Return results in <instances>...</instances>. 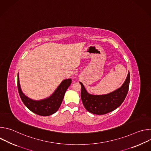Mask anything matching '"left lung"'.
<instances>
[{
    "mask_svg": "<svg viewBox=\"0 0 151 151\" xmlns=\"http://www.w3.org/2000/svg\"><path fill=\"white\" fill-rule=\"evenodd\" d=\"M130 76L128 72L127 79L121 87L105 95H91L87 93L83 85H81V100L85 109L96 115H104L118 107L125 100L128 93Z\"/></svg>",
    "mask_w": 151,
    "mask_h": 151,
    "instance_id": "left-lung-1",
    "label": "left lung"
}]
</instances>
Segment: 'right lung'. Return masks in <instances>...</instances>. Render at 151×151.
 I'll use <instances>...</instances> for the list:
<instances>
[{"mask_svg":"<svg viewBox=\"0 0 151 151\" xmlns=\"http://www.w3.org/2000/svg\"><path fill=\"white\" fill-rule=\"evenodd\" d=\"M71 83V79L64 80L53 94L49 98L40 101H35L26 97L21 91L18 74L17 86L21 100L29 110L35 114L41 116H46L51 115L58 110L63 101L64 94Z\"/></svg>","mask_w":151,"mask_h":151,"instance_id":"obj_1","label":"right lung"}]
</instances>
